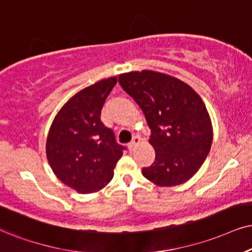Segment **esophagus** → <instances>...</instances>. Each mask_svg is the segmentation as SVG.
Segmentation results:
<instances>
[{"label": "esophagus", "instance_id": "obj_1", "mask_svg": "<svg viewBox=\"0 0 252 252\" xmlns=\"http://www.w3.org/2000/svg\"><path fill=\"white\" fill-rule=\"evenodd\" d=\"M139 143H141V138H139L138 136H135V137H133V138H132V141L130 142L129 144H128V148H129L130 151H132V150L135 149L136 146L139 144Z\"/></svg>", "mask_w": 252, "mask_h": 252}]
</instances>
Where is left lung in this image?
<instances>
[{
	"label": "left lung",
	"instance_id": "left-lung-1",
	"mask_svg": "<svg viewBox=\"0 0 252 252\" xmlns=\"http://www.w3.org/2000/svg\"><path fill=\"white\" fill-rule=\"evenodd\" d=\"M122 88L144 113L156 151L146 179L158 186H176L196 173L211 150L213 128L201 97L189 85L154 71L119 76Z\"/></svg>",
	"mask_w": 252,
	"mask_h": 252
}]
</instances>
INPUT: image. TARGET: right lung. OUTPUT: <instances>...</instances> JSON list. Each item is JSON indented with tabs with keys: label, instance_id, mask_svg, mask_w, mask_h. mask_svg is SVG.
I'll list each match as a JSON object with an SVG mask.
<instances>
[{
	"label": "right lung",
	"instance_id": "right-lung-1",
	"mask_svg": "<svg viewBox=\"0 0 252 252\" xmlns=\"http://www.w3.org/2000/svg\"><path fill=\"white\" fill-rule=\"evenodd\" d=\"M117 78L104 79L76 93L51 126L46 156L57 178L79 193H93L113 179L123 145L101 122V110Z\"/></svg>",
	"mask_w": 252,
	"mask_h": 252
}]
</instances>
